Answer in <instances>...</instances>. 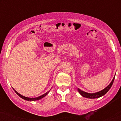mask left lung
<instances>
[{
  "mask_svg": "<svg viewBox=\"0 0 121 121\" xmlns=\"http://www.w3.org/2000/svg\"><path fill=\"white\" fill-rule=\"evenodd\" d=\"M115 77H113V79H112V80L111 81V82H110V84H109L106 87L105 89H104L103 90L100 91L94 92V93H88V92H85L84 91L80 90V89L79 88H78V91L79 94H80L82 96L86 97V98H89V99L99 98V97H100L102 96H104V95H105V94L108 91V90H110V88L112 86V84L113 83L114 80H115Z\"/></svg>",
  "mask_w": 121,
  "mask_h": 121,
  "instance_id": "1",
  "label": "left lung"
}]
</instances>
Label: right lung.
Here are the masks:
<instances>
[{"label":"right lung","instance_id":"add662e5","mask_svg":"<svg viewBox=\"0 0 121 121\" xmlns=\"http://www.w3.org/2000/svg\"><path fill=\"white\" fill-rule=\"evenodd\" d=\"M14 90L15 91V92H16V94H17V95H19V96L21 97V98H22V99H24V100H26V101H36V100H40V99H42L43 97H44V96H46L47 95V94L49 93V92L50 91L51 89H50V90H49L48 91H47V92H46V93L44 94L43 95H42L39 96L37 97H25V96H23L22 95H21V94H20L19 92H17L16 90H15L14 89Z\"/></svg>","mask_w":121,"mask_h":121}]
</instances>
